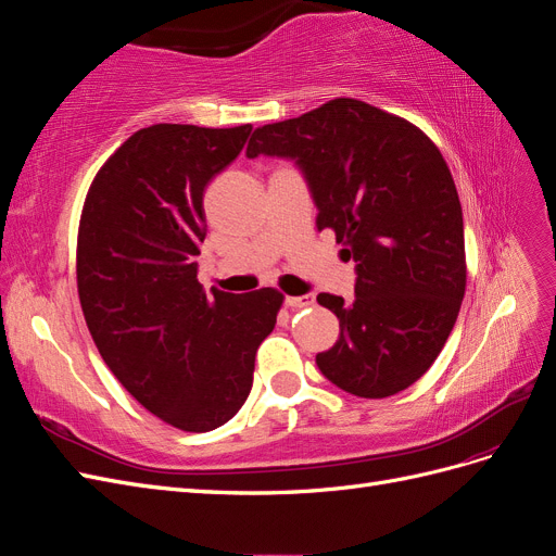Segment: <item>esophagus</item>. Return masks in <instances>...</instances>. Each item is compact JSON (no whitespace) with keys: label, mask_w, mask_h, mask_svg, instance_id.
Here are the masks:
<instances>
[{"label":"esophagus","mask_w":556,"mask_h":556,"mask_svg":"<svg viewBox=\"0 0 556 556\" xmlns=\"http://www.w3.org/2000/svg\"><path fill=\"white\" fill-rule=\"evenodd\" d=\"M315 304L313 294H304V296H285V306L290 308H308Z\"/></svg>","instance_id":"34e87169"}]
</instances>
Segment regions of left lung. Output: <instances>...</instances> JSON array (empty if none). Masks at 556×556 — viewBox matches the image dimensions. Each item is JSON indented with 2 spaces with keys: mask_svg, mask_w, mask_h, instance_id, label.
Here are the masks:
<instances>
[{
  "mask_svg": "<svg viewBox=\"0 0 556 556\" xmlns=\"http://www.w3.org/2000/svg\"><path fill=\"white\" fill-rule=\"evenodd\" d=\"M245 155L292 160L355 262V299L317 294L339 317V341L315 357L343 392L384 399L422 378L457 323L466 290L457 188L422 129L339 97L252 131Z\"/></svg>",
  "mask_w": 556,
  "mask_h": 556,
  "instance_id": "left-lung-1",
  "label": "left lung"
}]
</instances>
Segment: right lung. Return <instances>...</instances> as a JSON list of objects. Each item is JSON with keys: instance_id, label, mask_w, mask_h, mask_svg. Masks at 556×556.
<instances>
[{"instance_id": "right-lung-1", "label": "right lung", "mask_w": 556, "mask_h": 556, "mask_svg": "<svg viewBox=\"0 0 556 556\" xmlns=\"http://www.w3.org/2000/svg\"><path fill=\"white\" fill-rule=\"evenodd\" d=\"M252 125H153L94 176L78 227V299L99 355L146 410L213 431L245 403L282 294L197 280L206 185L239 157Z\"/></svg>"}]
</instances>
